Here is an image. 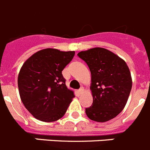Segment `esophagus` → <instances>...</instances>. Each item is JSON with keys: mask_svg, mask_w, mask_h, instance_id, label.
Segmentation results:
<instances>
[{"mask_svg": "<svg viewBox=\"0 0 150 150\" xmlns=\"http://www.w3.org/2000/svg\"><path fill=\"white\" fill-rule=\"evenodd\" d=\"M78 91H79V93H80V94L81 93H82L83 91H84V88H83V87H81V88Z\"/></svg>", "mask_w": 150, "mask_h": 150, "instance_id": "obj_1", "label": "esophagus"}]
</instances>
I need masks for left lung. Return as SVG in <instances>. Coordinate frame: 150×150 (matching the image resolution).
<instances>
[{
  "instance_id": "obj_1",
  "label": "left lung",
  "mask_w": 150,
  "mask_h": 150,
  "mask_svg": "<svg viewBox=\"0 0 150 150\" xmlns=\"http://www.w3.org/2000/svg\"><path fill=\"white\" fill-rule=\"evenodd\" d=\"M78 56L88 64L91 73L93 103L85 112L91 120L105 122L117 116L125 106L132 88L126 62L102 47L81 51Z\"/></svg>"
}]
</instances>
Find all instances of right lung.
<instances>
[{
    "mask_svg": "<svg viewBox=\"0 0 150 150\" xmlns=\"http://www.w3.org/2000/svg\"><path fill=\"white\" fill-rule=\"evenodd\" d=\"M75 51L47 48L29 57L19 71L18 88L25 107L37 119L51 122L62 118L74 96L62 71Z\"/></svg>",
    "mask_w": 150,
    "mask_h": 150,
    "instance_id": "1",
    "label": "right lung"
}]
</instances>
